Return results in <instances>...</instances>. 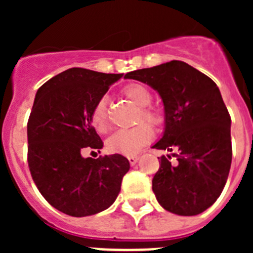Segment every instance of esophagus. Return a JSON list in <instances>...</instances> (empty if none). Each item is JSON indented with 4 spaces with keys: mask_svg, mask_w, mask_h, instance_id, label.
<instances>
[{
    "mask_svg": "<svg viewBox=\"0 0 253 253\" xmlns=\"http://www.w3.org/2000/svg\"><path fill=\"white\" fill-rule=\"evenodd\" d=\"M128 160H129V163H130L131 166H134V165H135V163L138 162V160H139V157H138V156H135V154H134V156H129Z\"/></svg>",
    "mask_w": 253,
    "mask_h": 253,
    "instance_id": "obj_1",
    "label": "esophagus"
}]
</instances>
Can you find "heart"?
Here are the masks:
<instances>
[{
    "mask_svg": "<svg viewBox=\"0 0 253 253\" xmlns=\"http://www.w3.org/2000/svg\"><path fill=\"white\" fill-rule=\"evenodd\" d=\"M124 95L131 102L140 107L138 120H144L151 125H160L162 123V115L156 109L148 106L152 101V93L146 86L140 84H130L124 87ZM91 123L99 133H105L110 128L109 113H107V97L102 96L96 102L91 113ZM146 123H140L130 129H120L115 131L106 142L107 149L113 153L133 156L142 147L148 144L153 138V131Z\"/></svg>",
    "mask_w": 253,
    "mask_h": 253,
    "instance_id": "1",
    "label": "heart"
}]
</instances>
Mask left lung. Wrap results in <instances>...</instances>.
Masks as SVG:
<instances>
[{
    "label": "left lung",
    "instance_id": "8db88e82",
    "mask_svg": "<svg viewBox=\"0 0 253 253\" xmlns=\"http://www.w3.org/2000/svg\"><path fill=\"white\" fill-rule=\"evenodd\" d=\"M124 78L147 84L165 106V131L152 148L172 152L160 158L152 190L163 209L198 215L222 194L232 162L231 116L215 82L181 60L143 68Z\"/></svg>",
    "mask_w": 253,
    "mask_h": 253
}]
</instances>
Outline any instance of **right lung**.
Segmentation results:
<instances>
[{"label":"right lung","mask_w":253,"mask_h":253,"mask_svg":"<svg viewBox=\"0 0 253 253\" xmlns=\"http://www.w3.org/2000/svg\"><path fill=\"white\" fill-rule=\"evenodd\" d=\"M122 77L69 68L50 78L35 95L28 122L29 169L44 199L67 215H93L111 207L130 169L122 154L96 160L82 156L84 149L104 147L91 113Z\"/></svg>","instance_id":"1"}]
</instances>
